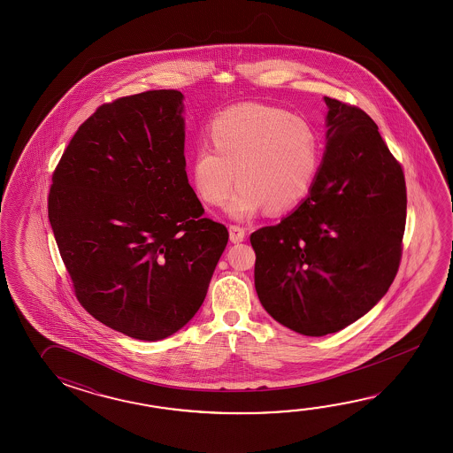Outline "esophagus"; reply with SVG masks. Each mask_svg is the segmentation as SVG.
I'll return each mask as SVG.
<instances>
[{
  "label": "esophagus",
  "instance_id": "1",
  "mask_svg": "<svg viewBox=\"0 0 453 453\" xmlns=\"http://www.w3.org/2000/svg\"><path fill=\"white\" fill-rule=\"evenodd\" d=\"M246 238V230L240 225H230V240L231 242H241Z\"/></svg>",
  "mask_w": 453,
  "mask_h": 453
}]
</instances>
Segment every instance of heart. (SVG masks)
I'll list each match as a JSON object with an SVG mask.
<instances>
[{
	"label": "heart",
	"instance_id": "heart-1",
	"mask_svg": "<svg viewBox=\"0 0 453 453\" xmlns=\"http://www.w3.org/2000/svg\"><path fill=\"white\" fill-rule=\"evenodd\" d=\"M211 144L197 145L191 170L196 191L211 205L226 201L234 219H250L267 207L289 209L309 193L320 164L314 126L277 106L242 104L215 116ZM237 176H234V172Z\"/></svg>",
	"mask_w": 453,
	"mask_h": 453
}]
</instances>
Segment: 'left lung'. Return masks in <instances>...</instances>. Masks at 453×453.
<instances>
[{
    "label": "left lung",
    "instance_id": "left-lung-1",
    "mask_svg": "<svg viewBox=\"0 0 453 453\" xmlns=\"http://www.w3.org/2000/svg\"><path fill=\"white\" fill-rule=\"evenodd\" d=\"M327 147L304 203L250 234L254 283L281 326L322 337L363 318L400 267L403 168L361 108L326 96Z\"/></svg>",
    "mask_w": 453,
    "mask_h": 453
}]
</instances>
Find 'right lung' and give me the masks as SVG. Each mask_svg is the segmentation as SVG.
<instances>
[{
	"label": "right lung",
	"instance_id": "right-lung-1",
	"mask_svg": "<svg viewBox=\"0 0 453 453\" xmlns=\"http://www.w3.org/2000/svg\"><path fill=\"white\" fill-rule=\"evenodd\" d=\"M181 102L164 88L98 106L51 176L50 223L77 301L137 340L193 319L230 236L188 180Z\"/></svg>",
	"mask_w": 453,
	"mask_h": 453
}]
</instances>
